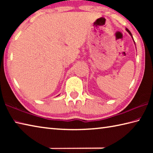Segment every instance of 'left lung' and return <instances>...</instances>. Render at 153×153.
Here are the masks:
<instances>
[{
    "label": "left lung",
    "instance_id": "8db88e82",
    "mask_svg": "<svg viewBox=\"0 0 153 153\" xmlns=\"http://www.w3.org/2000/svg\"><path fill=\"white\" fill-rule=\"evenodd\" d=\"M126 30L127 31V32H128L129 33V35H130L131 36V38H132V39H133V40H134V38H133V36H132V34H131V32H130V31H129L128 29V28H126ZM134 45H136V44H135V42H134Z\"/></svg>",
    "mask_w": 153,
    "mask_h": 153
}]
</instances>
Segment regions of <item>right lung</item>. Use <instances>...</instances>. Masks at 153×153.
Listing matches in <instances>:
<instances>
[{
	"mask_svg": "<svg viewBox=\"0 0 153 153\" xmlns=\"http://www.w3.org/2000/svg\"><path fill=\"white\" fill-rule=\"evenodd\" d=\"M59 95H58V96H59ZM58 96H57V97H58Z\"/></svg>",
	"mask_w": 153,
	"mask_h": 153,
	"instance_id": "right-lung-1",
	"label": "right lung"
}]
</instances>
